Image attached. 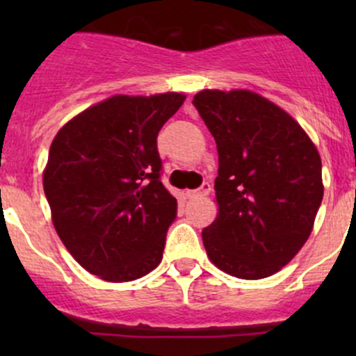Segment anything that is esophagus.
Masks as SVG:
<instances>
[{
	"label": "esophagus",
	"instance_id": "34e87169",
	"mask_svg": "<svg viewBox=\"0 0 356 356\" xmlns=\"http://www.w3.org/2000/svg\"><path fill=\"white\" fill-rule=\"evenodd\" d=\"M210 191H211L210 182H203V184H201L198 189H195V191H188V195L191 196V198H198V196H207Z\"/></svg>",
	"mask_w": 356,
	"mask_h": 356
}]
</instances>
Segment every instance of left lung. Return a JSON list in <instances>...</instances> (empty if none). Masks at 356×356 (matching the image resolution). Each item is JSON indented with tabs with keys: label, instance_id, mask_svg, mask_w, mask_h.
Wrapping results in <instances>:
<instances>
[{
	"label": "left lung",
	"instance_id": "1",
	"mask_svg": "<svg viewBox=\"0 0 356 356\" xmlns=\"http://www.w3.org/2000/svg\"><path fill=\"white\" fill-rule=\"evenodd\" d=\"M218 152V215L203 245L220 270L264 279L307 243L324 196L322 161L296 120L251 91L193 99Z\"/></svg>",
	"mask_w": 356,
	"mask_h": 356
}]
</instances>
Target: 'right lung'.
Segmentation results:
<instances>
[{
    "instance_id": "add662e5",
    "label": "right lung",
    "mask_w": 356,
    "mask_h": 356,
    "mask_svg": "<svg viewBox=\"0 0 356 356\" xmlns=\"http://www.w3.org/2000/svg\"><path fill=\"white\" fill-rule=\"evenodd\" d=\"M184 99L113 96L53 139L42 175L53 224L72 257L105 281H134L161 261L177 200L160 181L156 138Z\"/></svg>"
}]
</instances>
